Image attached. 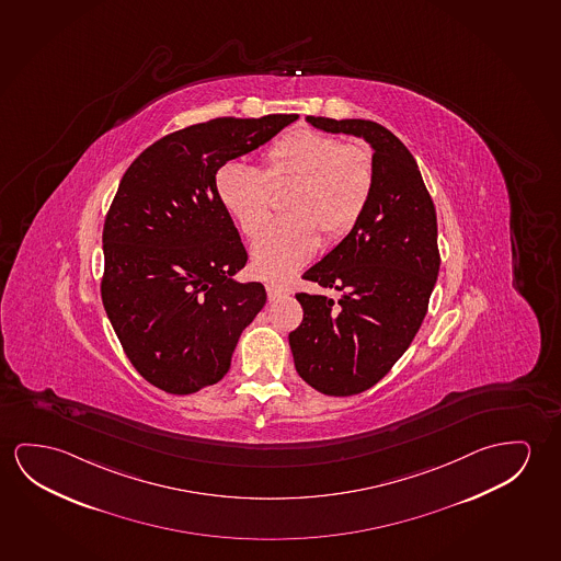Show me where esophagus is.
I'll return each mask as SVG.
<instances>
[{"mask_svg":"<svg viewBox=\"0 0 561 561\" xmlns=\"http://www.w3.org/2000/svg\"><path fill=\"white\" fill-rule=\"evenodd\" d=\"M266 291L267 299H270V301H277V299H282V297L289 294V291L284 289V287H277V285L274 284L266 285Z\"/></svg>","mask_w":561,"mask_h":561,"instance_id":"1","label":"esophagus"}]
</instances>
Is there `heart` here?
<instances>
[{"label": "heart", "mask_w": 561, "mask_h": 561, "mask_svg": "<svg viewBox=\"0 0 561 561\" xmlns=\"http://www.w3.org/2000/svg\"><path fill=\"white\" fill-rule=\"evenodd\" d=\"M260 173L241 161L217 169L214 188L219 204L247 237L266 225L274 209L272 190L295 181L284 211L252 242V267L260 277L284 282L307 266L327 239L344 237L371 198L375 169L362 146L342 144L314 129H295L267 147Z\"/></svg>", "instance_id": "1"}]
</instances>
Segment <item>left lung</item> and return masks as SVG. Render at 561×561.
<instances>
[{
	"mask_svg": "<svg viewBox=\"0 0 561 561\" xmlns=\"http://www.w3.org/2000/svg\"><path fill=\"white\" fill-rule=\"evenodd\" d=\"M305 121L371 146V198L352 231L302 277L327 295L297 294L301 327L289 334L295 369L328 397L377 385L422 327L439 274L437 216L414 156L377 122Z\"/></svg>",
	"mask_w": 561,
	"mask_h": 561,
	"instance_id": "obj_1",
	"label": "left lung"
}]
</instances>
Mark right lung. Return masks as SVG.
Wrapping results in <instances>:
<instances>
[{
  "label": "right lung",
  "mask_w": 561,
  "mask_h": 561,
  "mask_svg": "<svg viewBox=\"0 0 561 561\" xmlns=\"http://www.w3.org/2000/svg\"><path fill=\"white\" fill-rule=\"evenodd\" d=\"M297 118L194 124L147 147L122 176L104 221V311L136 371L169 394L224 379L266 305L264 285L234 279L249 256L217 199V169Z\"/></svg>",
  "instance_id": "add662e5"
}]
</instances>
